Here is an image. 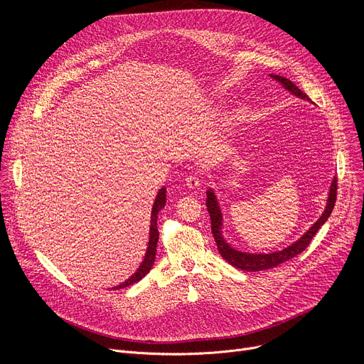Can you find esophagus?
<instances>
[{
  "label": "esophagus",
  "mask_w": 364,
  "mask_h": 364,
  "mask_svg": "<svg viewBox=\"0 0 364 364\" xmlns=\"http://www.w3.org/2000/svg\"><path fill=\"white\" fill-rule=\"evenodd\" d=\"M186 186L190 188V190H197L200 187V178L196 177V176H188L186 178Z\"/></svg>",
  "instance_id": "obj_1"
}]
</instances>
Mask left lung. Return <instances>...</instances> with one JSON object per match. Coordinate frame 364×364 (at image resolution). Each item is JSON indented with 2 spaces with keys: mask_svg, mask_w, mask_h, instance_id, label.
<instances>
[{
  "mask_svg": "<svg viewBox=\"0 0 364 364\" xmlns=\"http://www.w3.org/2000/svg\"><path fill=\"white\" fill-rule=\"evenodd\" d=\"M275 82H278L285 90H288L291 95L304 99V100H309L311 99L301 92V89H298L289 79L282 77L279 75H269ZM336 198H337V177L333 178L330 190H328V197H327V203H326V209L323 212V215L320 216V219L311 226L298 240H295L294 243H291L289 246H287L282 250H275L271 253H250V252H242L236 247H233L223 236V213L220 209V204L218 200V196L215 193L213 188L207 190V198H205V205H207V212L210 215L212 219V233L215 236L218 249L222 255V257L228 264H230L232 267L242 269V271H247V272H257V271H265L269 268H274L285 261H289L291 257L299 255L316 236V233L320 230V228L328 220L334 204H336Z\"/></svg>",
  "mask_w": 364,
  "mask_h": 364,
  "instance_id": "1",
  "label": "left lung"
}]
</instances>
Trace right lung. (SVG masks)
Returning <instances> with one entry per match:
<instances>
[{
	"instance_id": "obj_1",
	"label": "right lung",
	"mask_w": 364,
	"mask_h": 364,
	"mask_svg": "<svg viewBox=\"0 0 364 364\" xmlns=\"http://www.w3.org/2000/svg\"><path fill=\"white\" fill-rule=\"evenodd\" d=\"M166 187H161L157 197L154 200L152 204V210H151V225H149V239H148V246H146V252L145 256L142 259V262L139 265V268L135 271V274H132L127 281H124L122 284L112 287V289H121V288H127L138 281H141L152 268L154 261H155V252H157V242H159V228H157V218L159 213L164 209L167 197H166Z\"/></svg>"
}]
</instances>
